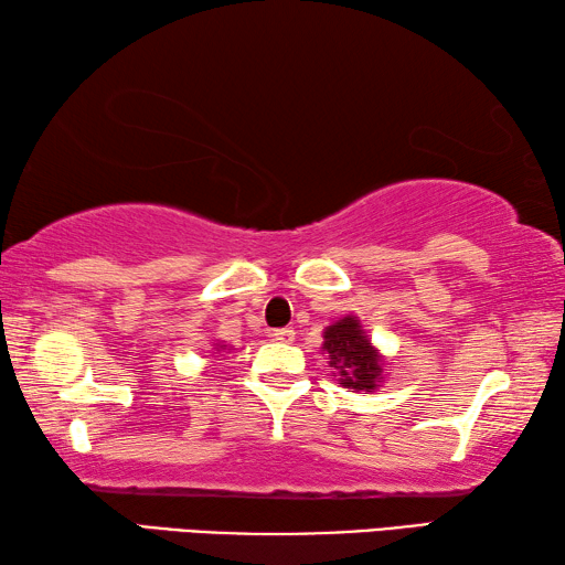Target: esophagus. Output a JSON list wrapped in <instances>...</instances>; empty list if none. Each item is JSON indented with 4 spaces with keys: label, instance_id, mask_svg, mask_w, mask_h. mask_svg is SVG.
<instances>
[{
    "label": "esophagus",
    "instance_id": "obj_1",
    "mask_svg": "<svg viewBox=\"0 0 565 565\" xmlns=\"http://www.w3.org/2000/svg\"><path fill=\"white\" fill-rule=\"evenodd\" d=\"M270 338L275 342H292L295 340V330L292 328H282V330H273Z\"/></svg>",
    "mask_w": 565,
    "mask_h": 565
}]
</instances>
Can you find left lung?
Here are the masks:
<instances>
[{"mask_svg": "<svg viewBox=\"0 0 565 565\" xmlns=\"http://www.w3.org/2000/svg\"><path fill=\"white\" fill-rule=\"evenodd\" d=\"M322 352L328 354L332 377H338L342 387L354 392H372L380 387L384 360L374 348L372 340L364 334L358 318L338 320L322 332Z\"/></svg>", "mask_w": 565, "mask_h": 565, "instance_id": "8db88e82", "label": "left lung"}]
</instances>
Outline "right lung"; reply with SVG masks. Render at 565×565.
Returning <instances> with one entry per match:
<instances>
[{
    "label": "right lung",
    "instance_id": "right-lung-1",
    "mask_svg": "<svg viewBox=\"0 0 565 565\" xmlns=\"http://www.w3.org/2000/svg\"><path fill=\"white\" fill-rule=\"evenodd\" d=\"M215 350H217V352H223V350H225V344H215Z\"/></svg>",
    "mask_w": 565,
    "mask_h": 565
}]
</instances>
